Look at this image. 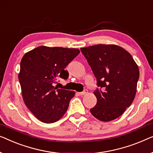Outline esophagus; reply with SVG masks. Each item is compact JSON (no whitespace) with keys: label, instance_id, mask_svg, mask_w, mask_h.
<instances>
[{"label":"esophagus","instance_id":"obj_1","mask_svg":"<svg viewBox=\"0 0 153 153\" xmlns=\"http://www.w3.org/2000/svg\"><path fill=\"white\" fill-rule=\"evenodd\" d=\"M87 93H88V90L87 89H85L83 92H79V94L80 95V96H83V95H85V94H87Z\"/></svg>","mask_w":153,"mask_h":153}]
</instances>
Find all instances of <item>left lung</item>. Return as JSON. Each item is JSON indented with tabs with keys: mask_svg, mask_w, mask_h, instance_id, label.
<instances>
[{
	"mask_svg": "<svg viewBox=\"0 0 153 153\" xmlns=\"http://www.w3.org/2000/svg\"><path fill=\"white\" fill-rule=\"evenodd\" d=\"M97 79V102L90 112L102 121L120 117L130 107L137 92L139 68L132 56L115 45L99 44L81 48Z\"/></svg>",
	"mask_w": 153,
	"mask_h": 153,
	"instance_id": "left-lung-1",
	"label": "left lung"
}]
</instances>
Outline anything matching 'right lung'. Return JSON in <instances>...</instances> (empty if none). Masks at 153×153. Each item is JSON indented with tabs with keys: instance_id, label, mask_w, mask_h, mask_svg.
I'll return each instance as SVG.
<instances>
[{
	"instance_id": "add662e5",
	"label": "right lung",
	"mask_w": 153,
	"mask_h": 153,
	"mask_svg": "<svg viewBox=\"0 0 153 153\" xmlns=\"http://www.w3.org/2000/svg\"><path fill=\"white\" fill-rule=\"evenodd\" d=\"M80 53L78 49L40 46L24 55L19 80L23 101L42 122L54 123L67 111L74 92L54 87L59 76L67 79L65 68Z\"/></svg>"
}]
</instances>
